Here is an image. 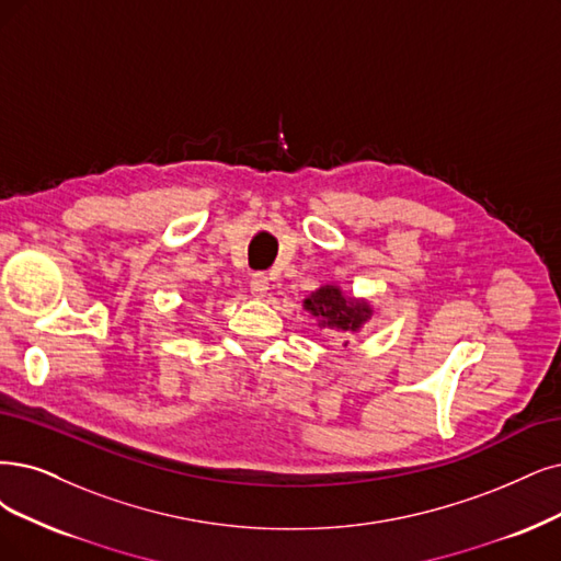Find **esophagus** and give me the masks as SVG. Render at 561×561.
Returning <instances> with one entry per match:
<instances>
[{"label":"esophagus","instance_id":"esophagus-1","mask_svg":"<svg viewBox=\"0 0 561 561\" xmlns=\"http://www.w3.org/2000/svg\"><path fill=\"white\" fill-rule=\"evenodd\" d=\"M249 288H252V294H254L256 298L265 296V294H267V288H270L267 275H265V273H254V275H252V279H249Z\"/></svg>","mask_w":561,"mask_h":561}]
</instances>
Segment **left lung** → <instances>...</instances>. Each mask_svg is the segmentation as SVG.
Masks as SVG:
<instances>
[{
    "instance_id": "obj_1",
    "label": "left lung",
    "mask_w": 561,
    "mask_h": 561,
    "mask_svg": "<svg viewBox=\"0 0 561 561\" xmlns=\"http://www.w3.org/2000/svg\"><path fill=\"white\" fill-rule=\"evenodd\" d=\"M305 307L312 309V314L321 325L337 330H358L360 323L369 317V307L365 302L344 298L335 286H321L317 294L305 300Z\"/></svg>"
}]
</instances>
